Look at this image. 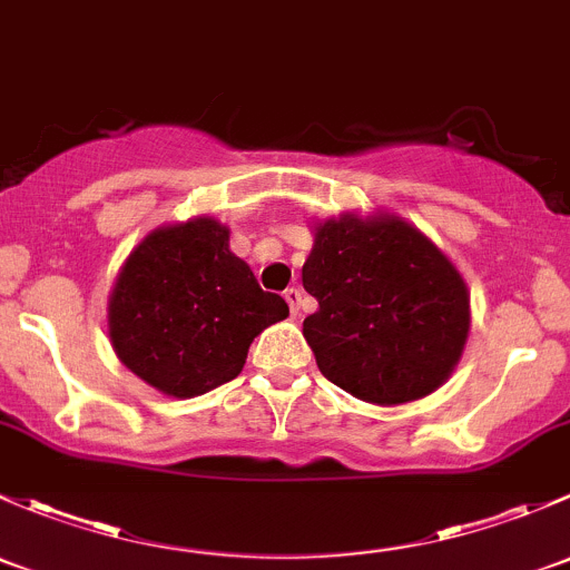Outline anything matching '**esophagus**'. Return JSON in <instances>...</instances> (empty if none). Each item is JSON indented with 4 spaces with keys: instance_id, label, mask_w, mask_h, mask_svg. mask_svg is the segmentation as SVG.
Here are the masks:
<instances>
[{
    "instance_id": "34e87169",
    "label": "esophagus",
    "mask_w": 570,
    "mask_h": 570,
    "mask_svg": "<svg viewBox=\"0 0 570 570\" xmlns=\"http://www.w3.org/2000/svg\"><path fill=\"white\" fill-rule=\"evenodd\" d=\"M285 302L287 307H291V313L298 315V309H302V291H298V287H287Z\"/></svg>"
}]
</instances>
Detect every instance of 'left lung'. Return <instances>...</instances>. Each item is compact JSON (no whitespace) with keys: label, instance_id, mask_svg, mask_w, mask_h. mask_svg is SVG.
Here are the masks:
<instances>
[{"label":"left lung","instance_id":"obj_1","mask_svg":"<svg viewBox=\"0 0 570 570\" xmlns=\"http://www.w3.org/2000/svg\"><path fill=\"white\" fill-rule=\"evenodd\" d=\"M302 285L318 298L304 340L321 373L375 406L436 392L466 345L472 309L461 272L395 214L315 222Z\"/></svg>","mask_w":570,"mask_h":570}]
</instances>
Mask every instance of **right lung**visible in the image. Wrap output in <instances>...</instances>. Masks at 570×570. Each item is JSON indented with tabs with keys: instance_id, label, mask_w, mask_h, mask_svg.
<instances>
[{
	"instance_id": "obj_1",
	"label": "right lung",
	"mask_w": 570,
	"mask_h": 570,
	"mask_svg": "<svg viewBox=\"0 0 570 570\" xmlns=\"http://www.w3.org/2000/svg\"><path fill=\"white\" fill-rule=\"evenodd\" d=\"M287 318L230 252V227L195 216L150 230L109 293L117 360L167 397H197L244 371L252 340Z\"/></svg>"
}]
</instances>
